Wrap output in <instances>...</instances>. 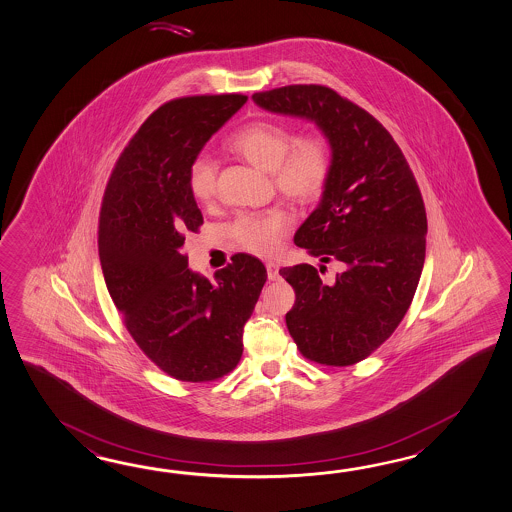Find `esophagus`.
Here are the masks:
<instances>
[{
    "label": "esophagus",
    "instance_id": "1",
    "mask_svg": "<svg viewBox=\"0 0 512 512\" xmlns=\"http://www.w3.org/2000/svg\"><path fill=\"white\" fill-rule=\"evenodd\" d=\"M266 272H268V279H270V281H275V279H279V266H277L275 262H266Z\"/></svg>",
    "mask_w": 512,
    "mask_h": 512
}]
</instances>
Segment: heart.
I'll use <instances>...</instances> for the list:
<instances>
[{"instance_id":"b5f03b06","label":"heart","mask_w":512,"mask_h":512,"mask_svg":"<svg viewBox=\"0 0 512 512\" xmlns=\"http://www.w3.org/2000/svg\"><path fill=\"white\" fill-rule=\"evenodd\" d=\"M231 152L248 159L262 171L272 172L279 193L294 202L319 198L332 174V148L321 136L297 137L292 128L272 121H253L228 139ZM187 187L194 200L209 204L216 196V163L207 154L191 161ZM290 216L283 209L240 215L231 235L242 250L272 255L281 248Z\"/></svg>"}]
</instances>
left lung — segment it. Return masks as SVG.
<instances>
[{
  "instance_id": "1",
  "label": "left lung",
  "mask_w": 512,
  "mask_h": 512,
  "mask_svg": "<svg viewBox=\"0 0 512 512\" xmlns=\"http://www.w3.org/2000/svg\"><path fill=\"white\" fill-rule=\"evenodd\" d=\"M253 101L310 119L329 139V183L294 242L343 270L329 281L312 264L279 273L296 292L286 327L299 353L321 365L358 364L395 332L415 296L428 233L421 189L382 123L329 86L292 84Z\"/></svg>"
}]
</instances>
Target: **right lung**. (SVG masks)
<instances>
[{
    "label": "right lung",
    "instance_id": "right-lung-1",
    "mask_svg": "<svg viewBox=\"0 0 512 512\" xmlns=\"http://www.w3.org/2000/svg\"><path fill=\"white\" fill-rule=\"evenodd\" d=\"M246 95H194L159 106L115 161L99 213L106 288L137 347L182 382H213L242 356L266 268L237 253L215 283L191 272L183 242L204 224L189 165Z\"/></svg>",
    "mask_w": 512,
    "mask_h": 512
}]
</instances>
